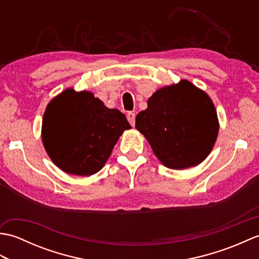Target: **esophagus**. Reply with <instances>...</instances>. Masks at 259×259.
Masks as SVG:
<instances>
[{
	"label": "esophagus",
	"instance_id": "esophagus-1",
	"mask_svg": "<svg viewBox=\"0 0 259 259\" xmlns=\"http://www.w3.org/2000/svg\"><path fill=\"white\" fill-rule=\"evenodd\" d=\"M126 119H128L129 123L131 125H133V126L135 125V123H136V114L134 112H128V114H126Z\"/></svg>",
	"mask_w": 259,
	"mask_h": 259
}]
</instances>
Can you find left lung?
<instances>
[{
  "instance_id": "obj_1",
  "label": "left lung",
  "mask_w": 259,
  "mask_h": 259,
  "mask_svg": "<svg viewBox=\"0 0 259 259\" xmlns=\"http://www.w3.org/2000/svg\"><path fill=\"white\" fill-rule=\"evenodd\" d=\"M144 135L164 166L185 169L202 162L218 136L217 112L205 92L187 80L164 87L136 117Z\"/></svg>"
}]
</instances>
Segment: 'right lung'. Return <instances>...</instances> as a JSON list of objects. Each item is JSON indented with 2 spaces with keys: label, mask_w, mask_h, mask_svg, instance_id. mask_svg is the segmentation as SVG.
<instances>
[{
  "label": "right lung",
  "mask_w": 259,
  "mask_h": 259,
  "mask_svg": "<svg viewBox=\"0 0 259 259\" xmlns=\"http://www.w3.org/2000/svg\"><path fill=\"white\" fill-rule=\"evenodd\" d=\"M131 126L118 109H108L91 92L67 89L48 104L42 141L48 155L67 174L100 170L119 137Z\"/></svg>",
  "instance_id": "1"
}]
</instances>
